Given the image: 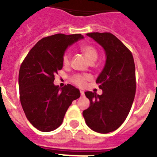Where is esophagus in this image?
Returning a JSON list of instances; mask_svg holds the SVG:
<instances>
[{"label": "esophagus", "mask_w": 157, "mask_h": 157, "mask_svg": "<svg viewBox=\"0 0 157 157\" xmlns=\"http://www.w3.org/2000/svg\"><path fill=\"white\" fill-rule=\"evenodd\" d=\"M80 94H81V96L84 95V92H83L82 90H80Z\"/></svg>", "instance_id": "1"}]
</instances>
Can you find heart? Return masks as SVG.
Listing matches in <instances>:
<instances>
[{
  "mask_svg": "<svg viewBox=\"0 0 157 157\" xmlns=\"http://www.w3.org/2000/svg\"><path fill=\"white\" fill-rule=\"evenodd\" d=\"M81 50L87 58L90 63L91 62H95L98 57V52L97 48L92 45H83L81 46ZM70 52H66L63 56V63L64 65H67L70 60ZM89 79L88 75H77L72 77V82L75 84L76 86L79 87H82L86 85L87 80Z\"/></svg>",
  "mask_w": 157,
  "mask_h": 157,
  "instance_id": "1",
  "label": "heart"
}]
</instances>
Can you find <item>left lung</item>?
Segmentation results:
<instances>
[{"instance_id":"8db88e82","label":"left lung","mask_w":157,"mask_h":157,"mask_svg":"<svg viewBox=\"0 0 157 157\" xmlns=\"http://www.w3.org/2000/svg\"><path fill=\"white\" fill-rule=\"evenodd\" d=\"M105 52V64L96 82L102 94L85 92L90 105L83 111L86 123L101 134L114 131L128 116L136 91L135 65L132 54L111 33H89Z\"/></svg>"}]
</instances>
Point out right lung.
I'll list each match as a JSON object with an SVG mask.
<instances>
[{
	"mask_svg": "<svg viewBox=\"0 0 157 157\" xmlns=\"http://www.w3.org/2000/svg\"><path fill=\"white\" fill-rule=\"evenodd\" d=\"M80 34H57L44 37L30 49L19 72L20 102L32 125L43 132L56 130L63 123L79 90L67 84L54 85V76L63 67V56L69 46L83 39Z\"/></svg>",
	"mask_w": 157,
	"mask_h": 157,
	"instance_id": "obj_1",
	"label": "right lung"
}]
</instances>
